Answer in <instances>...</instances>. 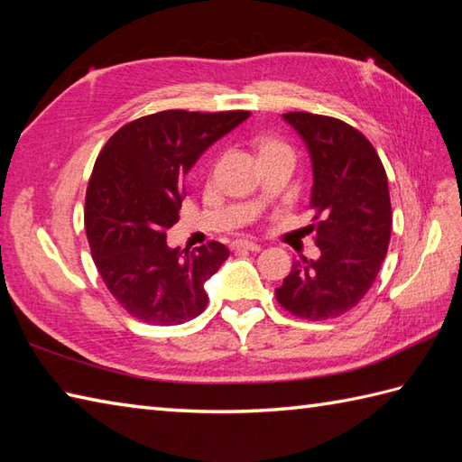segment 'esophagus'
Masks as SVG:
<instances>
[{
	"instance_id": "1",
	"label": "esophagus",
	"mask_w": 462,
	"mask_h": 462,
	"mask_svg": "<svg viewBox=\"0 0 462 462\" xmlns=\"http://www.w3.org/2000/svg\"><path fill=\"white\" fill-rule=\"evenodd\" d=\"M232 250H250V252H260L262 246L256 242H250V240H236L232 244Z\"/></svg>"
}]
</instances>
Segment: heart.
<instances>
[{
    "mask_svg": "<svg viewBox=\"0 0 462 462\" xmlns=\"http://www.w3.org/2000/svg\"><path fill=\"white\" fill-rule=\"evenodd\" d=\"M258 149H260V156L268 152H276V151H290L286 144L278 139H273V136H262L258 141Z\"/></svg>",
    "mask_w": 462,
    "mask_h": 462,
    "instance_id": "1",
    "label": "heart"
}]
</instances>
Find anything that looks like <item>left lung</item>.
Instances as JSON below:
<instances>
[{
  "mask_svg": "<svg viewBox=\"0 0 462 462\" xmlns=\"http://www.w3.org/2000/svg\"><path fill=\"white\" fill-rule=\"evenodd\" d=\"M306 143L313 186L310 206L321 256L293 260L276 288L291 316L323 321L356 308L375 282L391 238L387 174L373 144L351 125L313 113H286Z\"/></svg>",
  "mask_w": 462,
  "mask_h": 462,
  "instance_id": "left-lung-1",
  "label": "left lung"
}]
</instances>
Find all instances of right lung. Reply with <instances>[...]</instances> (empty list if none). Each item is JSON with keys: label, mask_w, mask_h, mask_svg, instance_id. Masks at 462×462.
<instances>
[{"label": "right lung", "mask_w": 462, "mask_h": 462, "mask_svg": "<svg viewBox=\"0 0 462 462\" xmlns=\"http://www.w3.org/2000/svg\"><path fill=\"white\" fill-rule=\"evenodd\" d=\"M250 111H161L126 123L97 156L85 196V230L105 286L121 308L151 326H179L204 311L228 248L166 246L179 222L182 179L200 154Z\"/></svg>", "instance_id": "right-lung-1"}]
</instances>
